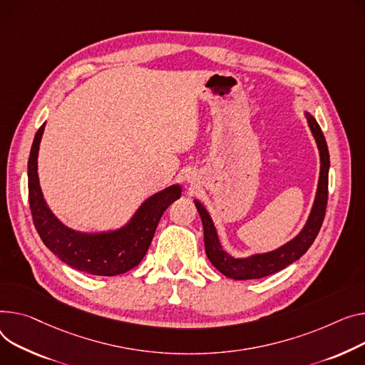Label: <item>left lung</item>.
Instances as JSON below:
<instances>
[{"label":"left lung","instance_id":"obj_1","mask_svg":"<svg viewBox=\"0 0 365 365\" xmlns=\"http://www.w3.org/2000/svg\"><path fill=\"white\" fill-rule=\"evenodd\" d=\"M305 115L308 120L309 129L315 138V142H317L322 167H320L317 195H315V201H314L309 218L302 232L295 239L287 242L286 245H283L282 248L273 252L258 254L250 258H233L223 251L220 242H218L217 232L210 214L207 212V210L200 201H195L197 210L201 215L202 226H204V242H205L207 257L218 272L230 279H235V280L262 279L265 276H270L283 270L284 267L295 262L308 251V248L312 245L314 239L317 237L322 229L324 215H326L327 197H329V167H330L329 150H327L324 135L317 121H315V118L308 113Z\"/></svg>","mask_w":365,"mask_h":365}]
</instances>
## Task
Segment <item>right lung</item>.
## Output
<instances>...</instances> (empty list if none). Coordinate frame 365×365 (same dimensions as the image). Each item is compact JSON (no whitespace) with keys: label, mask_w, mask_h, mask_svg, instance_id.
<instances>
[{"label":"right lung","mask_w":365,"mask_h":365,"mask_svg":"<svg viewBox=\"0 0 365 365\" xmlns=\"http://www.w3.org/2000/svg\"><path fill=\"white\" fill-rule=\"evenodd\" d=\"M45 123L38 129L28 161L29 205L34 225L45 247L73 269L95 276H115L136 267L147 254L163 212L180 197L170 186L145 201L120 230L86 235L66 227L46 207L38 179V150Z\"/></svg>","instance_id":"right-lung-1"}]
</instances>
